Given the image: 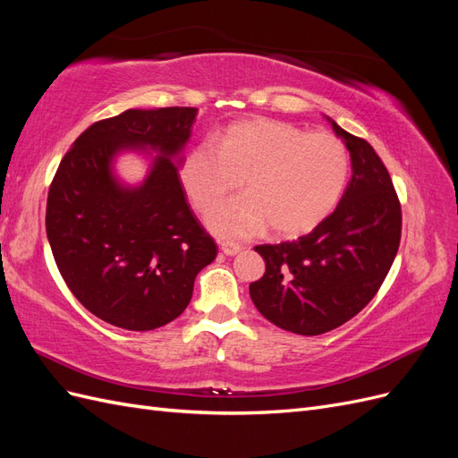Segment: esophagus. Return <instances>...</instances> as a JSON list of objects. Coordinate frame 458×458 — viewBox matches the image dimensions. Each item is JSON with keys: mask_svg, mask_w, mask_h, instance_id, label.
Returning a JSON list of instances; mask_svg holds the SVG:
<instances>
[{"mask_svg": "<svg viewBox=\"0 0 458 458\" xmlns=\"http://www.w3.org/2000/svg\"><path fill=\"white\" fill-rule=\"evenodd\" d=\"M219 248H221V252H224L225 256H237L242 250V246L239 242H229V241L227 242H221Z\"/></svg>", "mask_w": 458, "mask_h": 458, "instance_id": "34e87169", "label": "esophagus"}]
</instances>
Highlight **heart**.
I'll return each instance as SVG.
<instances>
[{"label": "heart", "mask_w": 458, "mask_h": 458, "mask_svg": "<svg viewBox=\"0 0 458 458\" xmlns=\"http://www.w3.org/2000/svg\"><path fill=\"white\" fill-rule=\"evenodd\" d=\"M246 192L208 216L219 237H250L269 224L279 234L315 229L338 206L350 177L348 148L328 131L271 118L234 122L210 143L191 147L177 168L189 202L208 212L231 189Z\"/></svg>", "instance_id": "obj_1"}]
</instances>
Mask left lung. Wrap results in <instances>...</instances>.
Listing matches in <instances>:
<instances>
[{"label": "left lung", "mask_w": 458, "mask_h": 458, "mask_svg": "<svg viewBox=\"0 0 458 458\" xmlns=\"http://www.w3.org/2000/svg\"><path fill=\"white\" fill-rule=\"evenodd\" d=\"M350 150L352 179L336 210L306 237L254 250L266 273L250 284L258 311L283 330L317 336L344 325L378 293L401 239V206L374 148L325 116Z\"/></svg>", "instance_id": "obj_1"}]
</instances>
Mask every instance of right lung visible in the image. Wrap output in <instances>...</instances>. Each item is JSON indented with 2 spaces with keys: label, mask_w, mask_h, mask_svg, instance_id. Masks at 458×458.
<instances>
[{
  "label": "right lung",
  "mask_w": 458,
  "mask_h": 458,
  "mask_svg": "<svg viewBox=\"0 0 458 458\" xmlns=\"http://www.w3.org/2000/svg\"><path fill=\"white\" fill-rule=\"evenodd\" d=\"M199 108H130L95 122L66 152L47 197L46 231L64 283L105 323L168 325L189 306L217 246L192 214L177 168ZM133 151L149 168L126 184L115 160Z\"/></svg>",
  "instance_id": "obj_1"
}]
</instances>
